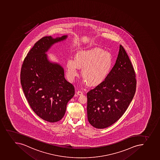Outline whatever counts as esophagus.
<instances>
[{"mask_svg":"<svg viewBox=\"0 0 160 160\" xmlns=\"http://www.w3.org/2000/svg\"><path fill=\"white\" fill-rule=\"evenodd\" d=\"M77 94L78 95H83V93H82V92L79 91H77L76 92Z\"/></svg>","mask_w":160,"mask_h":160,"instance_id":"esophagus-1","label":"esophagus"}]
</instances>
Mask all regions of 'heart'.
<instances>
[{
    "label": "heart",
    "mask_w": 160,
    "mask_h": 160,
    "mask_svg": "<svg viewBox=\"0 0 160 160\" xmlns=\"http://www.w3.org/2000/svg\"><path fill=\"white\" fill-rule=\"evenodd\" d=\"M113 59L109 52L99 48H94L77 52L75 59L67 61V76L73 80L82 69L81 76L84 83L91 87H97L102 83L112 69Z\"/></svg>",
    "instance_id": "obj_1"
}]
</instances>
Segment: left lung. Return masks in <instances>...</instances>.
Here are the masks:
<instances>
[{"instance_id": "8db88e82", "label": "left lung", "mask_w": 160, "mask_h": 160, "mask_svg": "<svg viewBox=\"0 0 160 160\" xmlns=\"http://www.w3.org/2000/svg\"><path fill=\"white\" fill-rule=\"evenodd\" d=\"M135 77L131 61L120 45L116 63L108 77L87 93V114L91 125L102 129L122 117L135 93Z\"/></svg>"}]
</instances>
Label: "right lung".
<instances>
[{
	"instance_id": "add662e5",
	"label": "right lung",
	"mask_w": 160,
	"mask_h": 160,
	"mask_svg": "<svg viewBox=\"0 0 160 160\" xmlns=\"http://www.w3.org/2000/svg\"><path fill=\"white\" fill-rule=\"evenodd\" d=\"M67 38L64 35L41 38L28 53L21 71L22 87L31 108L38 117L52 123L63 118L75 89L64 77L62 66L51 61L47 52Z\"/></svg>"
}]
</instances>
